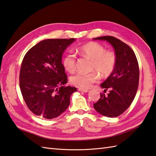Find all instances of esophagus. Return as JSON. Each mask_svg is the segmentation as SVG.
Instances as JSON below:
<instances>
[{"mask_svg":"<svg viewBox=\"0 0 156 156\" xmlns=\"http://www.w3.org/2000/svg\"><path fill=\"white\" fill-rule=\"evenodd\" d=\"M78 91H81V92H84V93L88 92V91H89L88 90H86V89H83V88H79V89H78Z\"/></svg>","mask_w":156,"mask_h":156,"instance_id":"1","label":"esophagus"}]
</instances>
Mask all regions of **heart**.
<instances>
[{
  "mask_svg": "<svg viewBox=\"0 0 156 156\" xmlns=\"http://www.w3.org/2000/svg\"><path fill=\"white\" fill-rule=\"evenodd\" d=\"M78 52L91 59V69L98 70L103 76L109 75L113 71L117 63V56L113 51H105V48L100 43L90 42L78 48ZM76 56L72 53L65 55L62 58V65L70 73L76 69ZM99 80L96 71L89 73H79L71 78L73 85L81 88H89L94 83Z\"/></svg>",
  "mask_w": 156,
  "mask_h": 156,
  "instance_id": "b5f03b06",
  "label": "heart"
}]
</instances>
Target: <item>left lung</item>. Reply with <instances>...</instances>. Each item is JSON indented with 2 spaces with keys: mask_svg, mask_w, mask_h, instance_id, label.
I'll use <instances>...</instances> for the list:
<instances>
[{
  "mask_svg": "<svg viewBox=\"0 0 156 156\" xmlns=\"http://www.w3.org/2000/svg\"><path fill=\"white\" fill-rule=\"evenodd\" d=\"M107 41L113 46L117 56V63L109 76L100 85L106 90H110L105 96L94 103L99 113L107 117H116L123 113L133 101L139 83V66L133 50L121 40L113 36L94 38Z\"/></svg>",
  "mask_w": 156,
  "mask_h": 156,
  "instance_id": "left-lung-1",
  "label": "left lung"
}]
</instances>
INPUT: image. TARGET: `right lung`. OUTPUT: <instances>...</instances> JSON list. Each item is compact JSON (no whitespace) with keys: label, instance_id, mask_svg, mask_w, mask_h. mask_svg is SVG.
<instances>
[{"label":"right lung","instance_id":"1","mask_svg":"<svg viewBox=\"0 0 156 156\" xmlns=\"http://www.w3.org/2000/svg\"><path fill=\"white\" fill-rule=\"evenodd\" d=\"M76 39H47L27 52L20 73V87L23 99L34 114L47 119L58 117L70 105L77 90L65 86L67 76L62 63L66 48Z\"/></svg>","mask_w":156,"mask_h":156}]
</instances>
